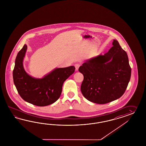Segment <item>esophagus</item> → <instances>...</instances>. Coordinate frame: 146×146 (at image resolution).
Returning a JSON list of instances; mask_svg holds the SVG:
<instances>
[{"mask_svg":"<svg viewBox=\"0 0 146 146\" xmlns=\"http://www.w3.org/2000/svg\"><path fill=\"white\" fill-rule=\"evenodd\" d=\"M75 70L76 71H78V70H79V67H80V64H75Z\"/></svg>","mask_w":146,"mask_h":146,"instance_id":"obj_1","label":"esophagus"}]
</instances>
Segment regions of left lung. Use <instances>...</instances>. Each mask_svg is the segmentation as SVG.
<instances>
[{
    "label": "left lung",
    "instance_id": "8db88e82",
    "mask_svg": "<svg viewBox=\"0 0 146 146\" xmlns=\"http://www.w3.org/2000/svg\"><path fill=\"white\" fill-rule=\"evenodd\" d=\"M104 55L87 59L79 71L83 75L81 91L92 103L105 104L119 98L130 81L131 68L126 52L114 40Z\"/></svg>",
    "mask_w": 146,
    "mask_h": 146
}]
</instances>
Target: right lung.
Listing matches in <instances>:
<instances>
[{
	"mask_svg": "<svg viewBox=\"0 0 146 146\" xmlns=\"http://www.w3.org/2000/svg\"><path fill=\"white\" fill-rule=\"evenodd\" d=\"M24 44L16 56L13 72V81L21 98L38 106H46L56 102L62 91L64 81L75 71L74 66L56 68L42 78L28 74L23 66L24 58L27 50Z\"/></svg>",
	"mask_w": 146,
	"mask_h": 146,
	"instance_id": "1",
	"label": "right lung"
}]
</instances>
